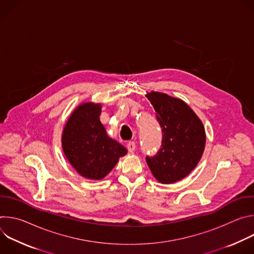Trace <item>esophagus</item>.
Here are the masks:
<instances>
[{
  "instance_id": "obj_1",
  "label": "esophagus",
  "mask_w": 254,
  "mask_h": 254,
  "mask_svg": "<svg viewBox=\"0 0 254 254\" xmlns=\"http://www.w3.org/2000/svg\"><path fill=\"white\" fill-rule=\"evenodd\" d=\"M127 148L128 150V152L132 153L135 150V143H134V141H128L127 143Z\"/></svg>"
}]
</instances>
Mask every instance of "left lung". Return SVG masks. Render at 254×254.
<instances>
[{"instance_id": "left-lung-1", "label": "left lung", "mask_w": 254, "mask_h": 254, "mask_svg": "<svg viewBox=\"0 0 254 254\" xmlns=\"http://www.w3.org/2000/svg\"><path fill=\"white\" fill-rule=\"evenodd\" d=\"M146 96L163 132L161 149L146 161L160 183L172 184L188 176L199 163L205 149V128L185 101L157 91Z\"/></svg>"}]
</instances>
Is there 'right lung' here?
Segmentation results:
<instances>
[{
  "instance_id": "add662e5",
  "label": "right lung",
  "mask_w": 254,
  "mask_h": 254,
  "mask_svg": "<svg viewBox=\"0 0 254 254\" xmlns=\"http://www.w3.org/2000/svg\"><path fill=\"white\" fill-rule=\"evenodd\" d=\"M100 114V103L84 102L71 114L62 132L65 157L79 175L90 180L103 179L127 153L107 135Z\"/></svg>"
}]
</instances>
